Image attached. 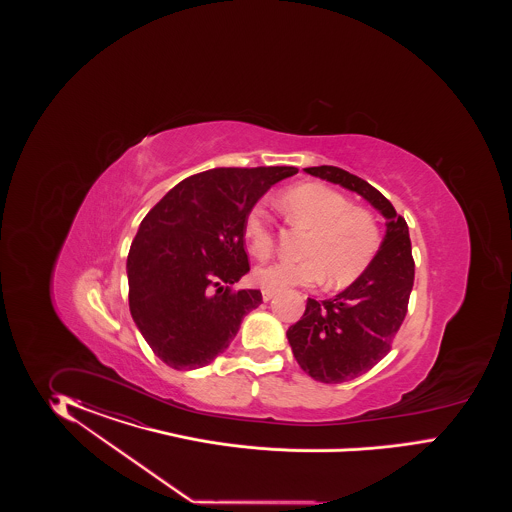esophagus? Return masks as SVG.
Segmentation results:
<instances>
[{"label":"esophagus","instance_id":"obj_1","mask_svg":"<svg viewBox=\"0 0 512 512\" xmlns=\"http://www.w3.org/2000/svg\"><path fill=\"white\" fill-rule=\"evenodd\" d=\"M276 296V291H270V289H263V300L264 302H268V300H272Z\"/></svg>","mask_w":512,"mask_h":512}]
</instances>
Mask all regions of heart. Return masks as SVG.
<instances>
[{"label": "heart", "mask_w": 512, "mask_h": 512, "mask_svg": "<svg viewBox=\"0 0 512 512\" xmlns=\"http://www.w3.org/2000/svg\"><path fill=\"white\" fill-rule=\"evenodd\" d=\"M281 204L289 221L308 231L300 249L302 261H279L259 266L253 281L270 291L311 287L323 279L330 287H347L373 263L381 246L377 217L355 206L332 187L298 184L283 193ZM246 238L255 259L264 261L274 251V233L263 206H255L246 219Z\"/></svg>", "instance_id": "1"}]
</instances>
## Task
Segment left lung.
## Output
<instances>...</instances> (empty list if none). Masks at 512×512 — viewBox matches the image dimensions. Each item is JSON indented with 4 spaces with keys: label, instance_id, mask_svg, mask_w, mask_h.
<instances>
[{
    "label": "left lung",
    "instance_id": "left-lung-1",
    "mask_svg": "<svg viewBox=\"0 0 512 512\" xmlns=\"http://www.w3.org/2000/svg\"><path fill=\"white\" fill-rule=\"evenodd\" d=\"M304 171L355 191L387 219V234L370 268L334 298H308L302 319L287 330L300 368L330 385L351 381L387 357L407 315L415 261L407 223L381 191L338 167Z\"/></svg>",
    "mask_w": 512,
    "mask_h": 512
}]
</instances>
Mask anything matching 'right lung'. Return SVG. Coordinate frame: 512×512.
Masks as SVG:
<instances>
[{"mask_svg": "<svg viewBox=\"0 0 512 512\" xmlns=\"http://www.w3.org/2000/svg\"><path fill=\"white\" fill-rule=\"evenodd\" d=\"M295 167H219L193 174L142 219L127 257L129 310L140 334L174 370L221 355L261 291L234 285L249 272L246 219Z\"/></svg>", "mask_w": 512, "mask_h": 512, "instance_id": "add662e5", "label": "right lung"}]
</instances>
